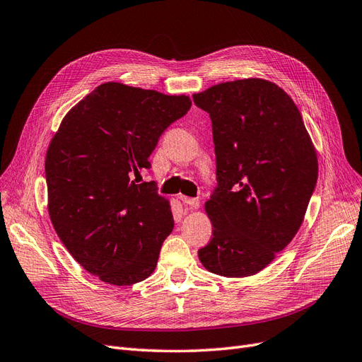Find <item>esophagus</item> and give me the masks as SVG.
<instances>
[{"instance_id":"34e87169","label":"esophagus","mask_w":362,"mask_h":362,"mask_svg":"<svg viewBox=\"0 0 362 362\" xmlns=\"http://www.w3.org/2000/svg\"><path fill=\"white\" fill-rule=\"evenodd\" d=\"M179 198L186 206H189L191 209H198L199 207V199L198 198H189V197H185V195H180Z\"/></svg>"}]
</instances>
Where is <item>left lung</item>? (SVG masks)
Instances as JSON below:
<instances>
[{
    "label": "left lung",
    "mask_w": 362,
    "mask_h": 362,
    "mask_svg": "<svg viewBox=\"0 0 362 362\" xmlns=\"http://www.w3.org/2000/svg\"><path fill=\"white\" fill-rule=\"evenodd\" d=\"M192 100L211 120L218 180L199 261L225 277L257 274L301 226L317 180L315 147L297 105L267 80L221 83Z\"/></svg>",
    "instance_id": "1"
}]
</instances>
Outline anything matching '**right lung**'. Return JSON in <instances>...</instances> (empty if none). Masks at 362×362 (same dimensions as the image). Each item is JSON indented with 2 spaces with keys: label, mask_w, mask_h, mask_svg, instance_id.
<instances>
[{
  "label": "right lung",
  "mask_w": 362,
  "mask_h": 362,
  "mask_svg": "<svg viewBox=\"0 0 362 362\" xmlns=\"http://www.w3.org/2000/svg\"><path fill=\"white\" fill-rule=\"evenodd\" d=\"M185 95L103 83L66 113L46 155L49 215L86 272L116 286L149 277L174 226L151 168L159 137L191 109Z\"/></svg>",
  "instance_id": "obj_1"
}]
</instances>
